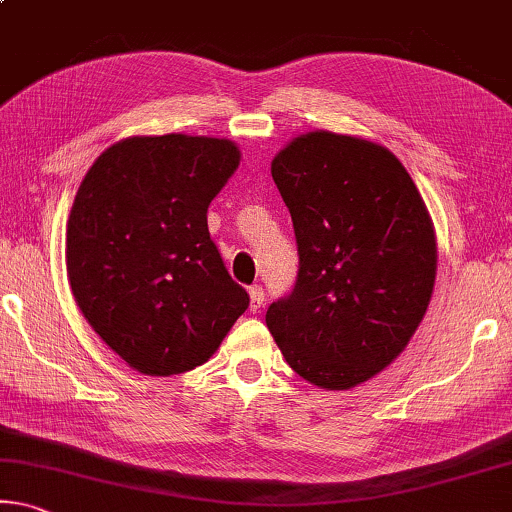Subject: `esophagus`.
<instances>
[{
	"instance_id": "34e87169",
	"label": "esophagus",
	"mask_w": 512,
	"mask_h": 512,
	"mask_svg": "<svg viewBox=\"0 0 512 512\" xmlns=\"http://www.w3.org/2000/svg\"><path fill=\"white\" fill-rule=\"evenodd\" d=\"M248 294H250V312H259L264 307V289L259 287V285H253L248 289Z\"/></svg>"
}]
</instances>
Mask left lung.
<instances>
[{
	"mask_svg": "<svg viewBox=\"0 0 512 512\" xmlns=\"http://www.w3.org/2000/svg\"><path fill=\"white\" fill-rule=\"evenodd\" d=\"M294 221V291L266 312L300 378L353 389L387 369L415 335L437 275L433 218L394 152L326 129L271 161Z\"/></svg>",
	"mask_w": 512,
	"mask_h": 512,
	"instance_id": "1",
	"label": "left lung"
}]
</instances>
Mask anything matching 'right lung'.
Instances as JSON below:
<instances>
[{
  "label": "right lung",
  "mask_w": 512,
  "mask_h": 512,
  "mask_svg": "<svg viewBox=\"0 0 512 512\" xmlns=\"http://www.w3.org/2000/svg\"><path fill=\"white\" fill-rule=\"evenodd\" d=\"M230 139L129 136L79 184L66 230L68 282L97 337L145 376L205 364L248 294L209 237L207 209L239 168Z\"/></svg>",
  "instance_id": "add662e5"
}]
</instances>
